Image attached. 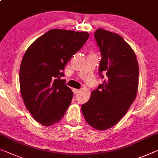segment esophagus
<instances>
[{"instance_id":"obj_1","label":"esophagus","mask_w":158,"mask_h":158,"mask_svg":"<svg viewBox=\"0 0 158 158\" xmlns=\"http://www.w3.org/2000/svg\"><path fill=\"white\" fill-rule=\"evenodd\" d=\"M79 91H80L79 89H73V92H74V94H78V93L79 92Z\"/></svg>"}]
</instances>
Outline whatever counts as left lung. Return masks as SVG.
I'll use <instances>...</instances> for the list:
<instances>
[{"mask_svg": "<svg viewBox=\"0 0 158 158\" xmlns=\"http://www.w3.org/2000/svg\"><path fill=\"white\" fill-rule=\"evenodd\" d=\"M94 36L102 57L99 74L104 81L81 111L90 126L102 131L118 123L136 98L139 64L133 49L119 34L100 28Z\"/></svg>", "mask_w": 158, "mask_h": 158, "instance_id": "obj_1", "label": "left lung"}]
</instances>
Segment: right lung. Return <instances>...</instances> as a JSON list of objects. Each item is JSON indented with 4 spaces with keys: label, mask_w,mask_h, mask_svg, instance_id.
<instances>
[{
    "label": "right lung",
    "mask_w": 158,
    "mask_h": 158,
    "mask_svg": "<svg viewBox=\"0 0 158 158\" xmlns=\"http://www.w3.org/2000/svg\"><path fill=\"white\" fill-rule=\"evenodd\" d=\"M89 37L86 31L51 29L25 52L19 69L21 95L32 117L44 126L59 122L71 104L73 92L60 77Z\"/></svg>",
    "instance_id": "add662e5"
}]
</instances>
